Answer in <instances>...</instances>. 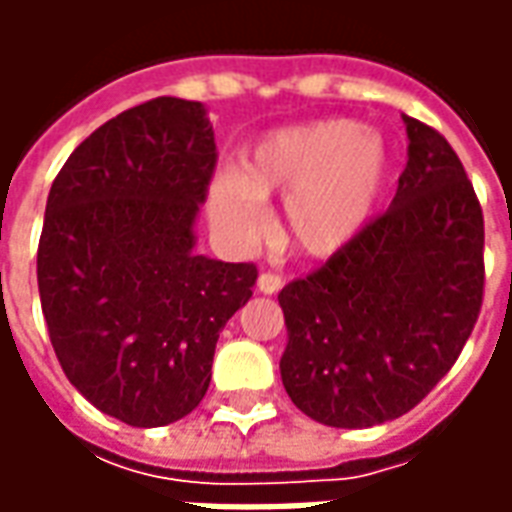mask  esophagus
Here are the masks:
<instances>
[{
	"mask_svg": "<svg viewBox=\"0 0 512 512\" xmlns=\"http://www.w3.org/2000/svg\"><path fill=\"white\" fill-rule=\"evenodd\" d=\"M257 290H260V293H279V290H282V277H279V274H271V271L260 274V277H257Z\"/></svg>",
	"mask_w": 512,
	"mask_h": 512,
	"instance_id": "1",
	"label": "esophagus"
}]
</instances>
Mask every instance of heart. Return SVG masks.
I'll return each instance as SVG.
<instances>
[{
    "instance_id": "heart-1",
    "label": "heart",
    "mask_w": 512,
    "mask_h": 512,
    "mask_svg": "<svg viewBox=\"0 0 512 512\" xmlns=\"http://www.w3.org/2000/svg\"><path fill=\"white\" fill-rule=\"evenodd\" d=\"M386 180L381 136L356 120L282 128L257 142L244 169L211 183L216 227L255 244L268 227V197H285V238L310 257H329L362 233Z\"/></svg>"
}]
</instances>
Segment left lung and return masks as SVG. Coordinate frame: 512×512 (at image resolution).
<instances>
[{"label":"left lung","instance_id":"left-lung-1","mask_svg":"<svg viewBox=\"0 0 512 512\" xmlns=\"http://www.w3.org/2000/svg\"><path fill=\"white\" fill-rule=\"evenodd\" d=\"M408 164L389 211L279 293L290 400L332 428L403 417L441 378L483 307V208L436 128L403 117Z\"/></svg>","mask_w":512,"mask_h":512}]
</instances>
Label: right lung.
<instances>
[{
  "label": "right lung",
  "mask_w": 512,
  "mask_h": 512,
  "mask_svg": "<svg viewBox=\"0 0 512 512\" xmlns=\"http://www.w3.org/2000/svg\"><path fill=\"white\" fill-rule=\"evenodd\" d=\"M216 156L200 101L161 95L95 128L51 183L38 288L54 354L134 428L200 406L219 332L255 288V263L194 252Z\"/></svg>",
  "instance_id": "obj_1"
}]
</instances>
